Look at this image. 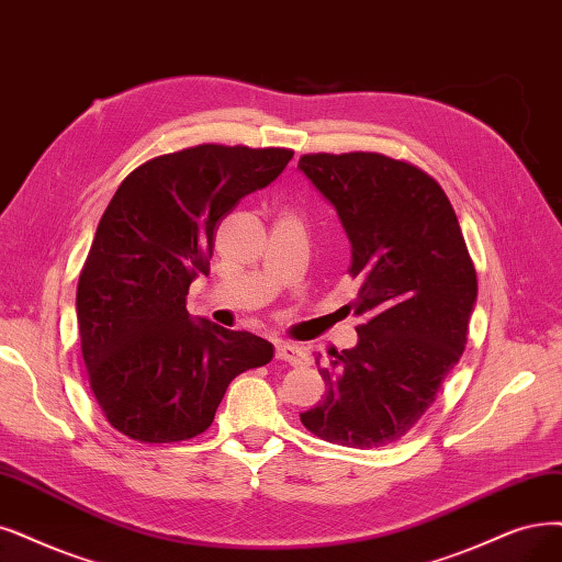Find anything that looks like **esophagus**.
Instances as JSON below:
<instances>
[{"label":"esophagus","instance_id":"esophagus-1","mask_svg":"<svg viewBox=\"0 0 562 562\" xmlns=\"http://www.w3.org/2000/svg\"><path fill=\"white\" fill-rule=\"evenodd\" d=\"M276 357L286 361V363H292V366H301V363L307 361L305 349L301 345H292V342H278Z\"/></svg>","mask_w":562,"mask_h":562}]
</instances>
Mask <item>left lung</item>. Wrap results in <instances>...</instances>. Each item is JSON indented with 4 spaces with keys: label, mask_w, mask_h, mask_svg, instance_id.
Returning a JSON list of instances; mask_svg holds the SVG:
<instances>
[{
    "label": "left lung",
    "mask_w": 562,
    "mask_h": 562,
    "mask_svg": "<svg viewBox=\"0 0 562 562\" xmlns=\"http://www.w3.org/2000/svg\"><path fill=\"white\" fill-rule=\"evenodd\" d=\"M336 207L361 282L359 342L315 357L326 396L301 414L326 442L372 449L401 440L459 363L476 301V270L438 180L380 153L299 159Z\"/></svg>",
    "instance_id": "1"
}]
</instances>
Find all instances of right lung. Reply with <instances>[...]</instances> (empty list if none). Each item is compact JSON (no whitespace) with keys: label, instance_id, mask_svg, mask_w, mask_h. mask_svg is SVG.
Masks as SVG:
<instances>
[{"label":"right lung","instance_id":"1","mask_svg":"<svg viewBox=\"0 0 562 562\" xmlns=\"http://www.w3.org/2000/svg\"><path fill=\"white\" fill-rule=\"evenodd\" d=\"M292 157L201 143L140 164L103 211L78 278V336L103 417L130 440L196 438L232 380L273 359L259 336L196 324L184 301L211 270L220 222Z\"/></svg>","mask_w":562,"mask_h":562}]
</instances>
